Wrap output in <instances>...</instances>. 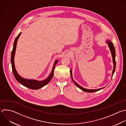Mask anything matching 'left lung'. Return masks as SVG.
I'll return each instance as SVG.
<instances>
[{
  "instance_id": "8db88e82",
  "label": "left lung",
  "mask_w": 126,
  "mask_h": 126,
  "mask_svg": "<svg viewBox=\"0 0 126 126\" xmlns=\"http://www.w3.org/2000/svg\"><path fill=\"white\" fill-rule=\"evenodd\" d=\"M106 43H107L108 44V47L109 48V49L110 50V52H111V55H112V62H113V71H112V77H112V76L115 72V67H116V61H115V55H116V54H115V48H114V45L113 44V43L109 39H107L106 40ZM70 75H71V77L72 78V81H73V82L74 83L75 85L77 86L79 89H80L81 90H82V91H84L85 92H88V93H93V92H96V91H98L99 90H100L101 89H102L103 88H104V87H103V88H99V89H85L83 87H82V86H81L80 85H79L78 83H77L73 79V77H72V70L71 69H70Z\"/></svg>"
}]
</instances>
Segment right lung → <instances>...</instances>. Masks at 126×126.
Here are the masks:
<instances>
[{"mask_svg":"<svg viewBox=\"0 0 126 126\" xmlns=\"http://www.w3.org/2000/svg\"><path fill=\"white\" fill-rule=\"evenodd\" d=\"M22 32H20L19 35L16 37L14 43V45H13V50L12 51L11 53V64H12V71L14 74V75L15 76V78H16V80L19 82L20 84L23 85V86L31 89L32 90H38L40 88H42L43 87L45 86L50 81V80L52 79L53 75H54V69L55 68V66L57 64V63L58 62V60L55 61L53 67L52 68V72L50 75L48 76V77L42 81H38L37 80H34V79H28L26 78H24L22 77L17 72L15 66V63H14V57H15V52H16V47H17V41L18 40Z\"/></svg>","mask_w":126,"mask_h":126,"instance_id":"right-lung-1","label":"right lung"}]
</instances>
